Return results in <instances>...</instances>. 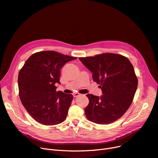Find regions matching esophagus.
Returning <instances> with one entry per match:
<instances>
[{
    "label": "esophagus",
    "instance_id": "esophagus-1",
    "mask_svg": "<svg viewBox=\"0 0 158 158\" xmlns=\"http://www.w3.org/2000/svg\"><path fill=\"white\" fill-rule=\"evenodd\" d=\"M80 95V94L79 93H74V94H73V97H78Z\"/></svg>",
    "mask_w": 158,
    "mask_h": 158
}]
</instances>
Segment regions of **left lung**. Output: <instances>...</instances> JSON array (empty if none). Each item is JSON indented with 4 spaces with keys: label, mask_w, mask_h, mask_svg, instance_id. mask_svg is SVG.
Segmentation results:
<instances>
[{
    "label": "left lung",
    "mask_w": 158,
    "mask_h": 158,
    "mask_svg": "<svg viewBox=\"0 0 158 158\" xmlns=\"http://www.w3.org/2000/svg\"><path fill=\"white\" fill-rule=\"evenodd\" d=\"M81 62L93 73L102 95L88 94L89 105L86 118L98 124H109L126 113L131 105L138 85L133 64L125 56L105 53L94 57H80Z\"/></svg>",
    "instance_id": "1"
}]
</instances>
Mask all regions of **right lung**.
<instances>
[{"label": "right lung", "instance_id": "right-lung-1", "mask_svg": "<svg viewBox=\"0 0 158 158\" xmlns=\"http://www.w3.org/2000/svg\"><path fill=\"white\" fill-rule=\"evenodd\" d=\"M77 57L55 51H43L31 56L18 75L20 100L30 116L45 126L63 122L73 99L72 94L56 91L60 69Z\"/></svg>", "mask_w": 158, "mask_h": 158}]
</instances>
